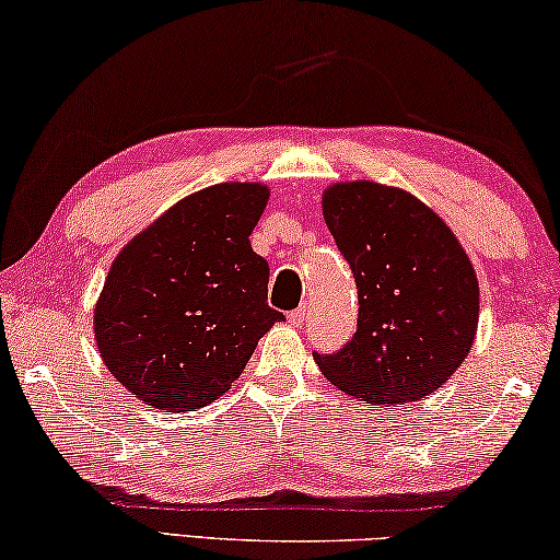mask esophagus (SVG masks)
<instances>
[{
  "instance_id": "obj_1",
  "label": "esophagus",
  "mask_w": 560,
  "mask_h": 560,
  "mask_svg": "<svg viewBox=\"0 0 560 560\" xmlns=\"http://www.w3.org/2000/svg\"><path fill=\"white\" fill-rule=\"evenodd\" d=\"M307 313H310V310H307L305 305H302V307H298V310H292V313L288 315V319H290V325H292V327H302V325H305V319H307Z\"/></svg>"
}]
</instances>
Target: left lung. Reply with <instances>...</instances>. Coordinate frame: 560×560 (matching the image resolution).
Here are the masks:
<instances>
[{
  "label": "left lung",
  "mask_w": 560,
  "mask_h": 560,
  "mask_svg": "<svg viewBox=\"0 0 560 560\" xmlns=\"http://www.w3.org/2000/svg\"><path fill=\"white\" fill-rule=\"evenodd\" d=\"M323 215L352 268L360 315L342 350L313 352L319 370L362 405L427 397L474 345L479 280L469 255L432 208L382 183H335Z\"/></svg>",
  "instance_id": "left-lung-1"
}]
</instances>
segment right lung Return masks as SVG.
Masks as SVG:
<instances>
[{"label": "right lung", "instance_id": "add662e5", "mask_svg": "<svg viewBox=\"0 0 560 560\" xmlns=\"http://www.w3.org/2000/svg\"><path fill=\"white\" fill-rule=\"evenodd\" d=\"M268 198L262 183H218L178 200L118 253L94 335L108 372L143 405H210L285 319L268 305V260L250 247Z\"/></svg>", "mask_w": 560, "mask_h": 560}]
</instances>
